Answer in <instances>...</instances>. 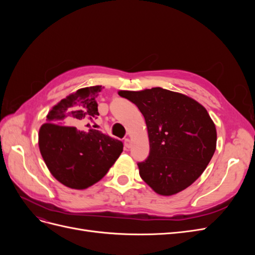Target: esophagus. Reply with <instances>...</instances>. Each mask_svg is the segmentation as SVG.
<instances>
[{
    "instance_id": "obj_1",
    "label": "esophagus",
    "mask_w": 255,
    "mask_h": 255,
    "mask_svg": "<svg viewBox=\"0 0 255 255\" xmlns=\"http://www.w3.org/2000/svg\"><path fill=\"white\" fill-rule=\"evenodd\" d=\"M125 145H126V148H128V149L130 148V140L128 139V138H126V139H125Z\"/></svg>"
}]
</instances>
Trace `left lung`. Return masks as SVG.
<instances>
[{"mask_svg":"<svg viewBox=\"0 0 255 255\" xmlns=\"http://www.w3.org/2000/svg\"><path fill=\"white\" fill-rule=\"evenodd\" d=\"M119 96L139 109L148 128L149 156L137 164L141 179L161 196L190 186L216 150L217 132L207 111L194 99L160 87Z\"/></svg>","mask_w":255,"mask_h":255,"instance_id":"1","label":"left lung"}]
</instances>
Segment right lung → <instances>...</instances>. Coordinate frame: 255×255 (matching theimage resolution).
Here are the masks:
<instances>
[{
	"label": "right lung",
	"mask_w": 255,
	"mask_h": 255,
	"mask_svg": "<svg viewBox=\"0 0 255 255\" xmlns=\"http://www.w3.org/2000/svg\"><path fill=\"white\" fill-rule=\"evenodd\" d=\"M101 90L102 86H90L69 95L53 106L39 129L38 143L44 163L52 175L69 188L85 189L99 182L123 151L122 141L98 129L83 132L63 126L97 118V98Z\"/></svg>",
	"instance_id": "obj_1"
}]
</instances>
